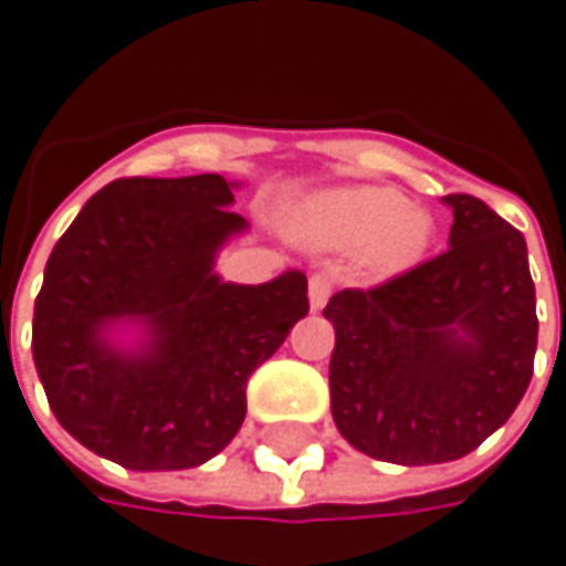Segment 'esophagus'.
Returning a JSON list of instances; mask_svg holds the SVG:
<instances>
[{
	"label": "esophagus",
	"mask_w": 566,
	"mask_h": 566,
	"mask_svg": "<svg viewBox=\"0 0 566 566\" xmlns=\"http://www.w3.org/2000/svg\"><path fill=\"white\" fill-rule=\"evenodd\" d=\"M329 295H333V280L329 276L314 274L307 280V302H311V311H321Z\"/></svg>",
	"instance_id": "1"
}]
</instances>
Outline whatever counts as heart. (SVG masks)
<instances>
[{
	"instance_id": "heart-1",
	"label": "heart",
	"mask_w": 566,
	"mask_h": 566,
	"mask_svg": "<svg viewBox=\"0 0 566 566\" xmlns=\"http://www.w3.org/2000/svg\"><path fill=\"white\" fill-rule=\"evenodd\" d=\"M290 233L298 243L329 252L360 250L366 274L395 280L419 268L438 237L434 218L395 187L360 185L323 190L298 202L290 216Z\"/></svg>"
}]
</instances>
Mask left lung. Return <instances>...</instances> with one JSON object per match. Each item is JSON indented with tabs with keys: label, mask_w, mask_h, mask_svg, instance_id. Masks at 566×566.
I'll list each match as a JSON object with an SVG mask.
<instances>
[{
	"label": "left lung",
	"mask_w": 566,
	"mask_h": 566,
	"mask_svg": "<svg viewBox=\"0 0 566 566\" xmlns=\"http://www.w3.org/2000/svg\"><path fill=\"white\" fill-rule=\"evenodd\" d=\"M450 249L376 290H342L329 400L354 450L438 465L509 422L536 357V290L524 233L484 200L450 193Z\"/></svg>",
	"instance_id": "8db88e82"
}]
</instances>
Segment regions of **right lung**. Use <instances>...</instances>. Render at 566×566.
I'll return each instance as SVG.
<instances>
[{
  "label": "right lung",
  "instance_id": "right-lung-1",
  "mask_svg": "<svg viewBox=\"0 0 566 566\" xmlns=\"http://www.w3.org/2000/svg\"><path fill=\"white\" fill-rule=\"evenodd\" d=\"M221 175L119 178L82 206L45 264L33 360L54 419L132 471L197 469L245 419V381L307 314V276L216 274L243 233ZM135 328V346L112 335Z\"/></svg>",
  "mask_w": 566,
  "mask_h": 566
}]
</instances>
